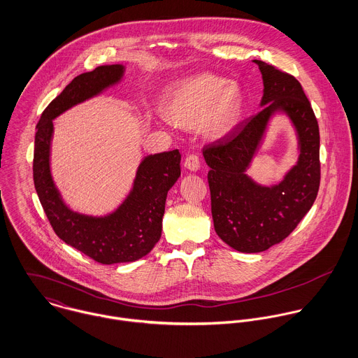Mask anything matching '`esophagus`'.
Returning <instances> with one entry per match:
<instances>
[{
    "label": "esophagus",
    "instance_id": "esophagus-1",
    "mask_svg": "<svg viewBox=\"0 0 358 358\" xmlns=\"http://www.w3.org/2000/svg\"><path fill=\"white\" fill-rule=\"evenodd\" d=\"M184 166H185L188 170H191V171H198V170L201 169L199 156L195 155V153H189V155L185 157Z\"/></svg>",
    "mask_w": 358,
    "mask_h": 358
}]
</instances>
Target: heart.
<instances>
[{
	"mask_svg": "<svg viewBox=\"0 0 358 358\" xmlns=\"http://www.w3.org/2000/svg\"><path fill=\"white\" fill-rule=\"evenodd\" d=\"M243 95L236 83L215 73H198L174 83L162 99L163 117L181 129H201L212 138L228 136L238 124Z\"/></svg>",
	"mask_w": 358,
	"mask_h": 358,
	"instance_id": "b5f03b06",
	"label": "heart"
}]
</instances>
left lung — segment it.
Segmentation results:
<instances>
[{
	"label": "left lung",
	"instance_id": "1",
	"mask_svg": "<svg viewBox=\"0 0 358 358\" xmlns=\"http://www.w3.org/2000/svg\"><path fill=\"white\" fill-rule=\"evenodd\" d=\"M263 76L262 110L228 136L203 148L217 235L232 249L257 253L280 243L311 209L320 188L318 122L301 84L289 73L253 61ZM284 111L299 138V159L277 186L263 187L246 174L269 117Z\"/></svg>",
	"mask_w": 358,
	"mask_h": 358
}]
</instances>
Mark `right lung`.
I'll use <instances>...</instances> for the list:
<instances>
[{
  "instance_id": "obj_1",
  "label": "right lung",
  "mask_w": 358,
  "mask_h": 358,
  "mask_svg": "<svg viewBox=\"0 0 358 358\" xmlns=\"http://www.w3.org/2000/svg\"><path fill=\"white\" fill-rule=\"evenodd\" d=\"M123 73V65H106L74 77L43 112L34 138L33 180L51 227L65 243L101 264L136 262L153 249L162 235L167 192L181 176L178 149L149 155L116 212L92 217L76 213L64 203L50 170L52 120L120 81Z\"/></svg>"
}]
</instances>
